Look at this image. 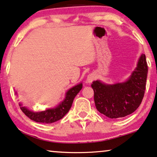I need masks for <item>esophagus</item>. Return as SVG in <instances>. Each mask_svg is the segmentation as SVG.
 <instances>
[{
  "label": "esophagus",
  "instance_id": "1",
  "mask_svg": "<svg viewBox=\"0 0 157 157\" xmlns=\"http://www.w3.org/2000/svg\"><path fill=\"white\" fill-rule=\"evenodd\" d=\"M96 78V74H94V73H91V74H89V75H88V77H87L86 82H87V83H90V82H92Z\"/></svg>",
  "mask_w": 157,
  "mask_h": 157
}]
</instances>
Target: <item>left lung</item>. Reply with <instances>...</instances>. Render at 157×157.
<instances>
[{"instance_id":"8db88e82","label":"left lung","mask_w":157,"mask_h":157,"mask_svg":"<svg viewBox=\"0 0 157 157\" xmlns=\"http://www.w3.org/2000/svg\"><path fill=\"white\" fill-rule=\"evenodd\" d=\"M147 74L146 56L142 54L125 82L108 85L100 80L93 81L91 87L97 110L111 119L124 117L134 112L144 98Z\"/></svg>"}]
</instances>
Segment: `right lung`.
Returning a JSON list of instances; mask_svg holds the SVG:
<instances>
[{
    "label": "right lung",
    "instance_id": "add662e5",
    "mask_svg": "<svg viewBox=\"0 0 157 157\" xmlns=\"http://www.w3.org/2000/svg\"><path fill=\"white\" fill-rule=\"evenodd\" d=\"M82 88V84L80 83L69 89L66 93V97H65L64 100L56 108L49 109L43 111V112H35L28 109L27 107L23 106L21 103L19 104V106L26 116L35 122L45 123V124L55 122L64 117V115L69 112L72 106L75 97L80 92Z\"/></svg>",
    "mask_w": 157,
    "mask_h": 157
}]
</instances>
